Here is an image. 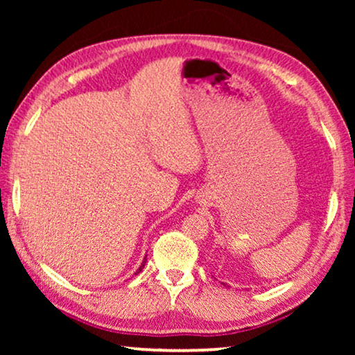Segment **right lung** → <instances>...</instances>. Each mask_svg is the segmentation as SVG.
I'll return each instance as SVG.
<instances>
[{"label":"right lung","instance_id":"add662e5","mask_svg":"<svg viewBox=\"0 0 355 355\" xmlns=\"http://www.w3.org/2000/svg\"><path fill=\"white\" fill-rule=\"evenodd\" d=\"M144 266H145V261H144V263H142V266H140V268H139V271H142ZM139 271H137V273H139Z\"/></svg>","mask_w":355,"mask_h":355}]
</instances>
